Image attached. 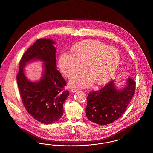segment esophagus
Listing matches in <instances>:
<instances>
[{
	"mask_svg": "<svg viewBox=\"0 0 153 153\" xmlns=\"http://www.w3.org/2000/svg\"><path fill=\"white\" fill-rule=\"evenodd\" d=\"M77 91H78L77 89H74V88H73V89H71V92H73V93L76 92Z\"/></svg>",
	"mask_w": 153,
	"mask_h": 153,
	"instance_id": "esophagus-1",
	"label": "esophagus"
}]
</instances>
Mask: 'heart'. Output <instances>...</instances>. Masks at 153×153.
<instances>
[{"label":"heart","mask_w":153,"mask_h":153,"mask_svg":"<svg viewBox=\"0 0 153 153\" xmlns=\"http://www.w3.org/2000/svg\"><path fill=\"white\" fill-rule=\"evenodd\" d=\"M74 54L63 53L59 59L62 73L71 77L87 69L89 72L74 77L70 85L86 88L96 82L99 85L108 82L115 72L120 60L118 50L99 41L88 40L74 47Z\"/></svg>","instance_id":"obj_1"}]
</instances>
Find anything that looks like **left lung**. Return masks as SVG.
I'll use <instances>...</instances> for the list:
<instances>
[{
  "mask_svg": "<svg viewBox=\"0 0 153 153\" xmlns=\"http://www.w3.org/2000/svg\"><path fill=\"white\" fill-rule=\"evenodd\" d=\"M135 89V82L128 78L122 88H118L113 80L100 90L91 92L87 97V118L102 125L114 122L125 112Z\"/></svg>",
  "mask_w": 153,
  "mask_h": 153,
  "instance_id": "1",
  "label": "left lung"
}]
</instances>
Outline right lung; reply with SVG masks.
I'll return each mask as SVG.
<instances>
[{"instance_id": "1", "label": "right lung", "mask_w": 153, "mask_h": 153, "mask_svg": "<svg viewBox=\"0 0 153 153\" xmlns=\"http://www.w3.org/2000/svg\"><path fill=\"white\" fill-rule=\"evenodd\" d=\"M56 42L47 38L36 40L24 54L16 77L23 104L31 116L44 123L58 121L63 114V103L69 96L64 91L66 82L57 70ZM42 61L43 74L40 80L30 81L25 73V67L33 61Z\"/></svg>"}]
</instances>
